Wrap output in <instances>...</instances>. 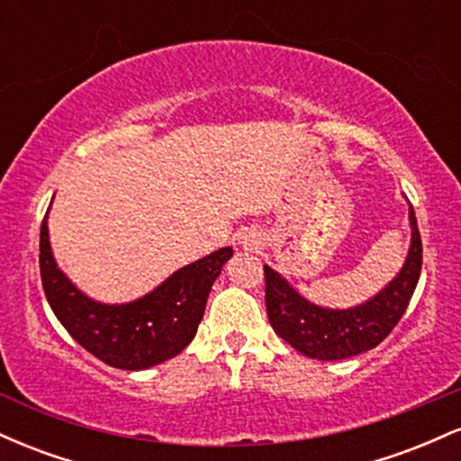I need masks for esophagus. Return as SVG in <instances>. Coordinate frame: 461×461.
Returning a JSON list of instances; mask_svg holds the SVG:
<instances>
[{"label":"esophagus","mask_w":461,"mask_h":461,"mask_svg":"<svg viewBox=\"0 0 461 461\" xmlns=\"http://www.w3.org/2000/svg\"><path fill=\"white\" fill-rule=\"evenodd\" d=\"M238 245H240V249H245V251H253V249L260 247V240H258L256 234H251V231H249V234L240 236Z\"/></svg>","instance_id":"esophagus-1"}]
</instances>
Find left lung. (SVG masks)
Segmentation results:
<instances>
[{
    "instance_id": "left-lung-1",
    "label": "left lung",
    "mask_w": 461,
    "mask_h": 461,
    "mask_svg": "<svg viewBox=\"0 0 461 461\" xmlns=\"http://www.w3.org/2000/svg\"><path fill=\"white\" fill-rule=\"evenodd\" d=\"M410 230V249L401 271L377 294L351 308H325L305 299L282 273L264 264L267 314L275 333L321 362L347 359L377 347L405 314L420 277L422 242L411 203Z\"/></svg>"
}]
</instances>
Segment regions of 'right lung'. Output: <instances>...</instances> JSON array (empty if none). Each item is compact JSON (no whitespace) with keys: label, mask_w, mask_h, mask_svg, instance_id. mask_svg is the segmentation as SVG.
Masks as SVG:
<instances>
[{"label":"right lung","mask_w":461,"mask_h":461,"mask_svg":"<svg viewBox=\"0 0 461 461\" xmlns=\"http://www.w3.org/2000/svg\"><path fill=\"white\" fill-rule=\"evenodd\" d=\"M50 210L41 225V279L56 319L73 340L121 370H145L182 353L197 333L212 284L234 249L223 247L177 268L128 303H102L84 294L58 267L47 227Z\"/></svg>","instance_id":"add662e5"}]
</instances>
